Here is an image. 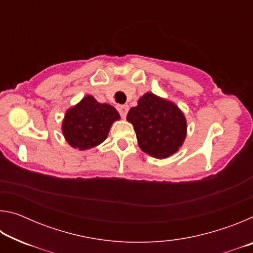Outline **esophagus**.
Masks as SVG:
<instances>
[{"label":"esophagus","instance_id":"obj_1","mask_svg":"<svg viewBox=\"0 0 253 253\" xmlns=\"http://www.w3.org/2000/svg\"><path fill=\"white\" fill-rule=\"evenodd\" d=\"M117 109L119 111V114H121V116L123 118H125L127 113H128V109L129 108H128L127 105H123V106H117Z\"/></svg>","mask_w":253,"mask_h":253}]
</instances>
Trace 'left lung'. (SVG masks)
<instances>
[{"label":"left lung","mask_w":253,"mask_h":253,"mask_svg":"<svg viewBox=\"0 0 253 253\" xmlns=\"http://www.w3.org/2000/svg\"><path fill=\"white\" fill-rule=\"evenodd\" d=\"M138 146L149 156L163 160L176 153L185 140L187 123L183 111L165 98L146 92L127 114Z\"/></svg>","instance_id":"obj_1"}]
</instances>
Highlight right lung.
Instances as JSON below:
<instances>
[{
    "label": "right lung",
    "instance_id": "obj_1",
    "mask_svg": "<svg viewBox=\"0 0 253 253\" xmlns=\"http://www.w3.org/2000/svg\"><path fill=\"white\" fill-rule=\"evenodd\" d=\"M119 119L121 116L113 106L100 104L87 95L66 111L62 134L71 147L85 151L104 142L113 123Z\"/></svg>",
    "mask_w": 253,
    "mask_h": 253
}]
</instances>
